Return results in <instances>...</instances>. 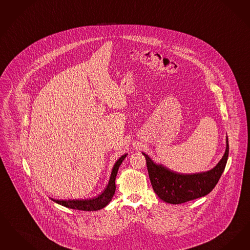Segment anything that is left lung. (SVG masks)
<instances>
[{
    "label": "left lung",
    "mask_w": 250,
    "mask_h": 250,
    "mask_svg": "<svg viewBox=\"0 0 250 250\" xmlns=\"http://www.w3.org/2000/svg\"><path fill=\"white\" fill-rule=\"evenodd\" d=\"M146 158L150 183L155 193L166 203L178 205L197 199L208 194L215 188L222 175L229 155V142L226 140V150L218 165L207 172L195 174H180L156 165L150 157Z\"/></svg>",
    "instance_id": "left-lung-1"
}]
</instances>
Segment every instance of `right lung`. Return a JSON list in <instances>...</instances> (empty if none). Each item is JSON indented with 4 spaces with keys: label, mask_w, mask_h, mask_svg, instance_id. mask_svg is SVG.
Masks as SVG:
<instances>
[{
    "label": "right lung",
    "mask_w": 250,
    "mask_h": 250,
    "mask_svg": "<svg viewBox=\"0 0 250 250\" xmlns=\"http://www.w3.org/2000/svg\"><path fill=\"white\" fill-rule=\"evenodd\" d=\"M126 154L121 156L120 158L115 163V165L113 166V168L110 174V181L109 184L107 185L106 189L102 191V193L100 194L99 196L92 198V199L84 200H53L54 202L60 204L63 207H66L68 208L71 209L83 210V211H96V210H100L103 208H105L110 201L111 198L115 192V179H116V175L119 169V167L122 164V162L125 158Z\"/></svg>",
    "instance_id": "obj_1"
}]
</instances>
